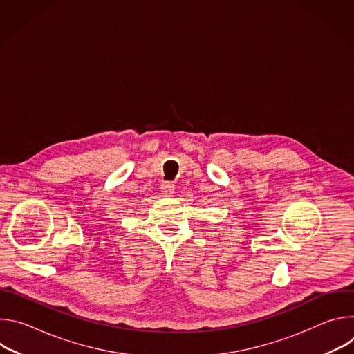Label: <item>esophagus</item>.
Returning a JSON list of instances; mask_svg holds the SVG:
<instances>
[{"mask_svg":"<svg viewBox=\"0 0 354 354\" xmlns=\"http://www.w3.org/2000/svg\"><path fill=\"white\" fill-rule=\"evenodd\" d=\"M161 192L164 196H172L175 193V186L169 182H165L161 185Z\"/></svg>","mask_w":354,"mask_h":354,"instance_id":"34e87169","label":"esophagus"}]
</instances>
